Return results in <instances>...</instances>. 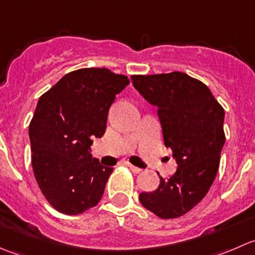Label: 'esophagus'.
I'll return each mask as SVG.
<instances>
[{"mask_svg":"<svg viewBox=\"0 0 255 255\" xmlns=\"http://www.w3.org/2000/svg\"><path fill=\"white\" fill-rule=\"evenodd\" d=\"M127 166H128V168H129L130 170H132L134 174H139L140 171H142V169L137 168V166H134V165H132V164H130V163H127Z\"/></svg>","mask_w":255,"mask_h":255,"instance_id":"esophagus-1","label":"esophagus"}]
</instances>
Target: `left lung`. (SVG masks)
<instances>
[{
    "instance_id": "1",
    "label": "left lung",
    "mask_w": 255,
    "mask_h": 255,
    "mask_svg": "<svg viewBox=\"0 0 255 255\" xmlns=\"http://www.w3.org/2000/svg\"><path fill=\"white\" fill-rule=\"evenodd\" d=\"M134 89L158 109L164 143L177 169L160 177L158 189L142 192L139 201L158 217L176 218L192 210L208 192L225 145V110L199 80L180 71L133 75Z\"/></svg>"
}]
</instances>
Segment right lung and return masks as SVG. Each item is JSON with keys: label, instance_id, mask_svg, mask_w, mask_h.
Returning a JSON list of instances; mask_svg holds the SVG:
<instances>
[{"label": "right lung", "instance_id": "right-lung-1", "mask_svg": "<svg viewBox=\"0 0 255 255\" xmlns=\"http://www.w3.org/2000/svg\"><path fill=\"white\" fill-rule=\"evenodd\" d=\"M128 84L109 69H80L40 96L29 125L32 166L59 212L79 215L101 200L113 168L92 158L91 138L105 134L110 107Z\"/></svg>", "mask_w": 255, "mask_h": 255}]
</instances>
